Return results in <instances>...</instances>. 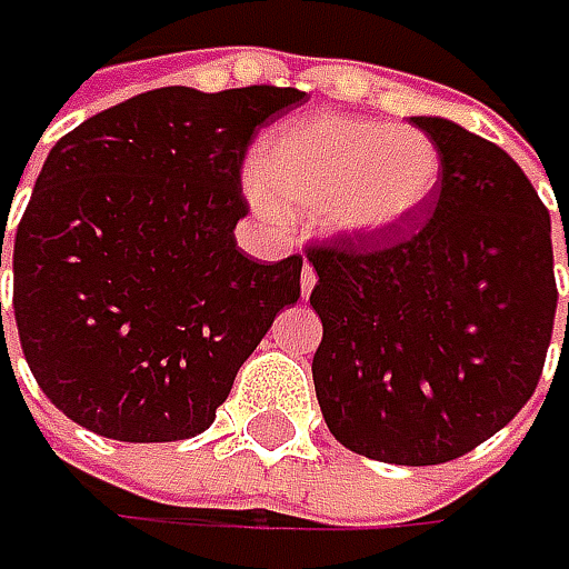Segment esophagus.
<instances>
[{
  "label": "esophagus",
  "mask_w": 569,
  "mask_h": 569,
  "mask_svg": "<svg viewBox=\"0 0 569 569\" xmlns=\"http://www.w3.org/2000/svg\"><path fill=\"white\" fill-rule=\"evenodd\" d=\"M313 284H317V272H313V266H303L300 269V295L307 297L313 291Z\"/></svg>",
  "instance_id": "1"
}]
</instances>
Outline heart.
I'll list each match as a JSON object with an SVG mask.
<instances>
[{
    "instance_id": "heart-1",
    "label": "heart",
    "mask_w": 569,
    "mask_h": 569,
    "mask_svg": "<svg viewBox=\"0 0 569 569\" xmlns=\"http://www.w3.org/2000/svg\"><path fill=\"white\" fill-rule=\"evenodd\" d=\"M250 199L262 211H319L348 240H382L433 206L443 158L411 126L319 113L272 129L256 154Z\"/></svg>"
}]
</instances>
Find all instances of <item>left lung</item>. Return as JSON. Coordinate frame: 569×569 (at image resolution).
Wrapping results in <instances>:
<instances>
[{"mask_svg":"<svg viewBox=\"0 0 569 569\" xmlns=\"http://www.w3.org/2000/svg\"><path fill=\"white\" fill-rule=\"evenodd\" d=\"M411 122L440 148V199L411 233L307 252L322 319L313 386L341 447L440 466L532 399L558 284L551 214L513 158L443 117Z\"/></svg>","mask_w":569,"mask_h":569,"instance_id":"obj_1","label":"left lung"}]
</instances>
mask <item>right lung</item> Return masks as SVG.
Segmentation results:
<instances>
[{"label":"right lung","mask_w":569,"mask_h":569,"mask_svg":"<svg viewBox=\"0 0 569 569\" xmlns=\"http://www.w3.org/2000/svg\"><path fill=\"white\" fill-rule=\"evenodd\" d=\"M300 103L303 91L274 84H170L53 144L14 233L11 310L66 418L126 443L189 440L214 421L300 297V256L259 262L233 240L252 136Z\"/></svg>","instance_id":"obj_1"}]
</instances>
